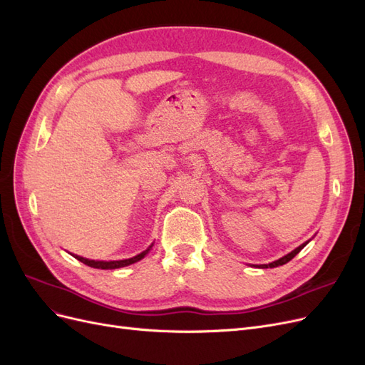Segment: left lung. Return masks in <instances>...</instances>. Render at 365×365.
<instances>
[{"label":"left lung","instance_id":"left-lung-1","mask_svg":"<svg viewBox=\"0 0 365 365\" xmlns=\"http://www.w3.org/2000/svg\"><path fill=\"white\" fill-rule=\"evenodd\" d=\"M307 242H309V240H307ZM307 242H306V244H307ZM306 244H302L300 247L295 248V250H294V251H291L289 254H286L284 257H282V259H279V260H275V262H272V263H269V264H260L259 268H275V267H280V264L288 263L289 260H292V259L297 256V254L300 252V251H302V250L306 247Z\"/></svg>","mask_w":365,"mask_h":365}]
</instances>
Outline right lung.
<instances>
[{
	"label": "right lung",
	"mask_w": 365,
	"mask_h": 365,
	"mask_svg": "<svg viewBox=\"0 0 365 365\" xmlns=\"http://www.w3.org/2000/svg\"><path fill=\"white\" fill-rule=\"evenodd\" d=\"M150 248H152V245H150L148 250H145L143 252L137 254V256L130 257V259H125V260H111V262L90 260V259H85V257H81V256H74V254H73V256H74L77 260H81L82 263L88 264V267H91V268H98V269H115V268H121V267H128V264H132V263H135V262L141 260V259L145 257L146 254L149 252Z\"/></svg>",
	"instance_id": "obj_1"
}]
</instances>
